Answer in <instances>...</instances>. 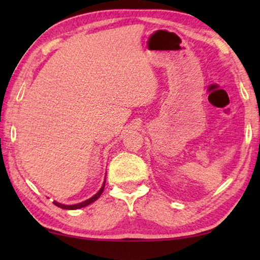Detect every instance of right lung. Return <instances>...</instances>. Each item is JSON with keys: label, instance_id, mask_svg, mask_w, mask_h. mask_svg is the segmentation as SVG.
I'll use <instances>...</instances> for the list:
<instances>
[{"label": "right lung", "instance_id": "add662e5", "mask_svg": "<svg viewBox=\"0 0 260 260\" xmlns=\"http://www.w3.org/2000/svg\"><path fill=\"white\" fill-rule=\"evenodd\" d=\"M104 186H105V181H104V183H103L102 188L100 189V190H99V192H98V193H95V195H94L93 197H91V199L87 200V201H85V202H82V203L74 204V205H64V204L57 203V202H54V204H55L56 206H58V208H60V209H65V210H76V209H81V208H85V206H87L88 204H90V203H93V202H95L96 200L99 199V197H100L101 195H102V192H103V190H104Z\"/></svg>", "mask_w": 260, "mask_h": 260}]
</instances>
